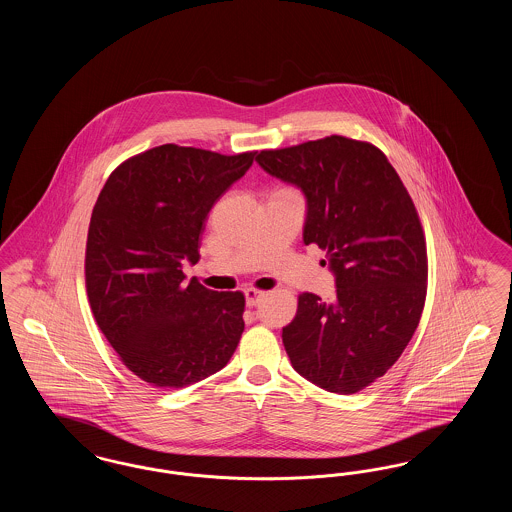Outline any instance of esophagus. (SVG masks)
I'll list each match as a JSON object with an SVG mask.
<instances>
[{
    "label": "esophagus",
    "instance_id": "esophagus-1",
    "mask_svg": "<svg viewBox=\"0 0 512 512\" xmlns=\"http://www.w3.org/2000/svg\"><path fill=\"white\" fill-rule=\"evenodd\" d=\"M263 295H265V292H261V290L247 288V290H245V301H247V305H249V307H255V305L263 299Z\"/></svg>",
    "mask_w": 512,
    "mask_h": 512
}]
</instances>
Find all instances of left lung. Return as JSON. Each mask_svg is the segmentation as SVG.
<instances>
[{"label": "left lung", "instance_id": "left-lung-1", "mask_svg": "<svg viewBox=\"0 0 512 512\" xmlns=\"http://www.w3.org/2000/svg\"><path fill=\"white\" fill-rule=\"evenodd\" d=\"M257 163L307 197L305 245L326 251L336 297L299 293L282 330L292 366L351 395L382 378L413 338L428 290L426 236L388 157L370 142L326 136L263 149Z\"/></svg>", "mask_w": 512, "mask_h": 512}]
</instances>
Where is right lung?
I'll use <instances>...</instances> for the list:
<instances>
[{"instance_id":"obj_1","label":"right lung","mask_w":512,"mask_h":512,"mask_svg":"<svg viewBox=\"0 0 512 512\" xmlns=\"http://www.w3.org/2000/svg\"><path fill=\"white\" fill-rule=\"evenodd\" d=\"M255 159L197 147H151L107 178L86 240V292L122 365L178 390L219 372L244 332L242 292H213L182 263L199 261L211 207Z\"/></svg>"}]
</instances>
